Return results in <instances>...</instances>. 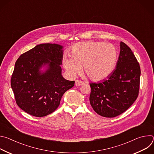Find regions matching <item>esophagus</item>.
I'll list each match as a JSON object with an SVG mask.
<instances>
[{
    "mask_svg": "<svg viewBox=\"0 0 154 154\" xmlns=\"http://www.w3.org/2000/svg\"><path fill=\"white\" fill-rule=\"evenodd\" d=\"M83 85V82L80 81V80H75V85L77 86H81V85Z\"/></svg>",
    "mask_w": 154,
    "mask_h": 154,
    "instance_id": "34e87169",
    "label": "esophagus"
}]
</instances>
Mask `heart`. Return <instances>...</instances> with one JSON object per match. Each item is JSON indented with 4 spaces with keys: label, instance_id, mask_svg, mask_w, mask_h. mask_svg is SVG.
<instances>
[{
    "label": "heart",
    "instance_id": "heart-1",
    "mask_svg": "<svg viewBox=\"0 0 154 154\" xmlns=\"http://www.w3.org/2000/svg\"><path fill=\"white\" fill-rule=\"evenodd\" d=\"M118 52L110 43L99 41L81 42L73 45L70 55L65 54L63 66L71 76L74 77L83 68L84 73L95 82L108 77L118 60Z\"/></svg>",
    "mask_w": 154,
    "mask_h": 154
}]
</instances>
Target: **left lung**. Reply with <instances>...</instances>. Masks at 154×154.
I'll use <instances>...</instances> for the list:
<instances>
[{
	"instance_id": "left-lung-1",
	"label": "left lung",
	"mask_w": 154,
	"mask_h": 154,
	"mask_svg": "<svg viewBox=\"0 0 154 154\" xmlns=\"http://www.w3.org/2000/svg\"><path fill=\"white\" fill-rule=\"evenodd\" d=\"M141 70L130 48L120 42L116 69L106 80L91 83L90 101L94 110L106 118H114L124 112L138 97Z\"/></svg>"
}]
</instances>
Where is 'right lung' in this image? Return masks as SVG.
<instances>
[{
    "label": "right lung",
    "mask_w": 154,
    "mask_h": 154,
    "mask_svg": "<svg viewBox=\"0 0 154 154\" xmlns=\"http://www.w3.org/2000/svg\"><path fill=\"white\" fill-rule=\"evenodd\" d=\"M63 47L41 44L16 61L11 86L20 108L36 117L46 116L58 107L64 93L74 85L61 75ZM47 68L45 72L40 69Z\"/></svg>",
    "instance_id": "1"
}]
</instances>
